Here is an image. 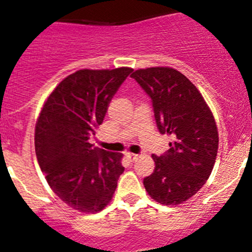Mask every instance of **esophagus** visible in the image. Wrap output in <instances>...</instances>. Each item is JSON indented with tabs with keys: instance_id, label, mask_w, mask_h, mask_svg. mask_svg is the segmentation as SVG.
<instances>
[{
	"instance_id": "34e87169",
	"label": "esophagus",
	"mask_w": 252,
	"mask_h": 252,
	"mask_svg": "<svg viewBox=\"0 0 252 252\" xmlns=\"http://www.w3.org/2000/svg\"><path fill=\"white\" fill-rule=\"evenodd\" d=\"M126 158L128 159V161H135V160L137 159V155H136V154L127 153V154H126Z\"/></svg>"
}]
</instances>
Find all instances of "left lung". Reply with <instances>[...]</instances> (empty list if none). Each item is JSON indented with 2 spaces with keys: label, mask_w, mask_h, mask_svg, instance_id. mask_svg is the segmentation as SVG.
<instances>
[{
  "label": "left lung",
  "mask_w": 252,
  "mask_h": 252,
  "mask_svg": "<svg viewBox=\"0 0 252 252\" xmlns=\"http://www.w3.org/2000/svg\"><path fill=\"white\" fill-rule=\"evenodd\" d=\"M131 77L151 98L169 150L153 155L155 169L144 178L146 192L161 204H180L194 195L212 173L218 150L215 119L194 84L173 68L139 69Z\"/></svg>",
  "instance_id": "1"
}]
</instances>
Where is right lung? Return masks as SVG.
<instances>
[{
    "label": "right lung",
    "instance_id": "right-lung-1",
    "mask_svg": "<svg viewBox=\"0 0 252 252\" xmlns=\"http://www.w3.org/2000/svg\"><path fill=\"white\" fill-rule=\"evenodd\" d=\"M131 68L83 69L49 95L35 128V151L50 188L79 212H99L112 199L124 173L122 154L94 148L90 139Z\"/></svg>",
    "mask_w": 252,
    "mask_h": 252
}]
</instances>
